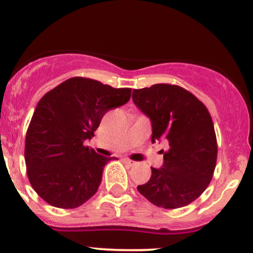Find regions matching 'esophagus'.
<instances>
[{
    "instance_id": "obj_1",
    "label": "esophagus",
    "mask_w": 253,
    "mask_h": 253,
    "mask_svg": "<svg viewBox=\"0 0 253 253\" xmlns=\"http://www.w3.org/2000/svg\"><path fill=\"white\" fill-rule=\"evenodd\" d=\"M122 162H124V164H126L127 167H133V165L136 164V162H133V160H131V159H127V158L122 159Z\"/></svg>"
}]
</instances>
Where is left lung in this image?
<instances>
[{
	"mask_svg": "<svg viewBox=\"0 0 253 253\" xmlns=\"http://www.w3.org/2000/svg\"><path fill=\"white\" fill-rule=\"evenodd\" d=\"M132 99L152 121V142H169L163 168H152L149 181L137 190L162 208L190 205L208 187L216 165L218 144L208 109L175 84L133 89Z\"/></svg>",
	"mask_w": 253,
	"mask_h": 253,
	"instance_id": "1",
	"label": "left lung"
}]
</instances>
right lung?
Masks as SVG:
<instances>
[{"instance_id": "1", "label": "right lung", "mask_w": 253, "mask_h": 253, "mask_svg": "<svg viewBox=\"0 0 253 253\" xmlns=\"http://www.w3.org/2000/svg\"><path fill=\"white\" fill-rule=\"evenodd\" d=\"M131 90L73 77L40 99L25 136L24 158L30 185L45 202L72 209L95 195L111 158L84 142L106 112L129 100Z\"/></svg>"}]
</instances>
